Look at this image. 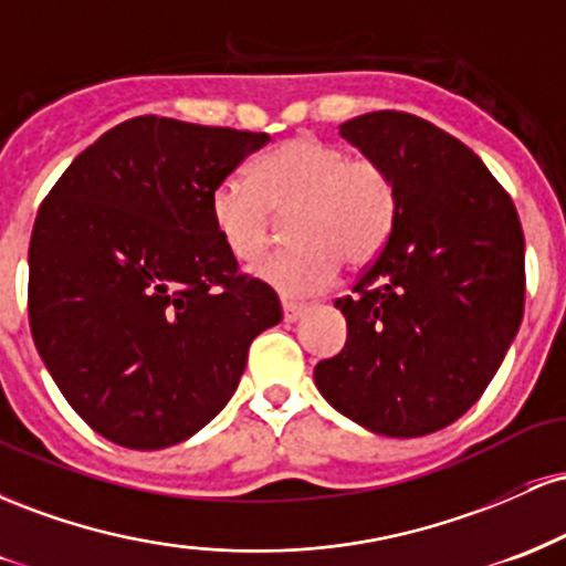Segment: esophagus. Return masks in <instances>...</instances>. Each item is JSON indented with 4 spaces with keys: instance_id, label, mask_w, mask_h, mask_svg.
Returning <instances> with one entry per match:
<instances>
[{
    "instance_id": "1",
    "label": "esophagus",
    "mask_w": 566,
    "mask_h": 566,
    "mask_svg": "<svg viewBox=\"0 0 566 566\" xmlns=\"http://www.w3.org/2000/svg\"><path fill=\"white\" fill-rule=\"evenodd\" d=\"M282 311H284V322H297L305 314L303 303H292V301H282Z\"/></svg>"
}]
</instances>
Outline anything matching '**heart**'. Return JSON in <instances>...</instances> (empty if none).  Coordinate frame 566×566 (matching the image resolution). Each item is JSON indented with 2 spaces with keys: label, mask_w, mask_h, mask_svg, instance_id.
<instances>
[{
  "label": "heart",
  "mask_w": 566,
  "mask_h": 566,
  "mask_svg": "<svg viewBox=\"0 0 566 566\" xmlns=\"http://www.w3.org/2000/svg\"><path fill=\"white\" fill-rule=\"evenodd\" d=\"M295 242L255 269L282 295H314L380 255L399 216V188L378 159L348 157L319 135H295L231 175L210 197L212 223L237 261L255 263L271 244V212H287Z\"/></svg>",
  "instance_id": "b5f03b06"
}]
</instances>
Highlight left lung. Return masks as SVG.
<instances>
[{
    "instance_id": "left-lung-1",
    "label": "left lung",
    "mask_w": 566,
    "mask_h": 566,
    "mask_svg": "<svg viewBox=\"0 0 566 566\" xmlns=\"http://www.w3.org/2000/svg\"><path fill=\"white\" fill-rule=\"evenodd\" d=\"M340 135L388 167L399 216L354 295L335 301L348 340L314 380L354 423L426 437L476 405L522 324V223L484 161L420 116L373 112Z\"/></svg>"
}]
</instances>
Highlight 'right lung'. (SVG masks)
Here are the masks:
<instances>
[{"label":"right lung","mask_w":566,"mask_h":566,"mask_svg":"<svg viewBox=\"0 0 566 566\" xmlns=\"http://www.w3.org/2000/svg\"><path fill=\"white\" fill-rule=\"evenodd\" d=\"M265 133L167 116L122 122L69 165L36 212L29 324L93 431L161 450L226 407L276 292L239 274L210 197Z\"/></svg>","instance_id":"add662e5"}]
</instances>
